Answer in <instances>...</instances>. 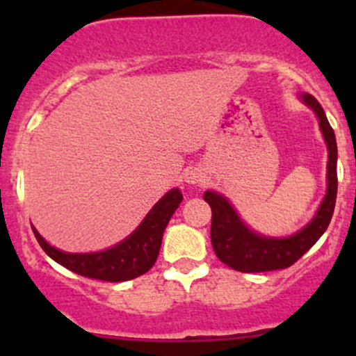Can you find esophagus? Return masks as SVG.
Here are the masks:
<instances>
[{
	"mask_svg": "<svg viewBox=\"0 0 356 356\" xmlns=\"http://www.w3.org/2000/svg\"><path fill=\"white\" fill-rule=\"evenodd\" d=\"M184 182H188L189 186H198L204 182V174L200 168H188L184 172Z\"/></svg>",
	"mask_w": 356,
	"mask_h": 356,
	"instance_id": "1",
	"label": "esophagus"
}]
</instances>
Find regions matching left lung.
Instances as JSON below:
<instances>
[{
  "label": "left lung",
  "instance_id": "8db88e82",
  "mask_svg": "<svg viewBox=\"0 0 356 356\" xmlns=\"http://www.w3.org/2000/svg\"><path fill=\"white\" fill-rule=\"evenodd\" d=\"M301 102L315 111L324 141L327 145V191L317 213L300 231L288 238H268L258 234L241 220L231 201L217 191H204L203 198L211 208L210 238L215 254L238 272H268L288 268L300 260L327 229L337 195V146L336 136L321 103L312 95H301Z\"/></svg>",
  "mask_w": 356,
  "mask_h": 356
}]
</instances>
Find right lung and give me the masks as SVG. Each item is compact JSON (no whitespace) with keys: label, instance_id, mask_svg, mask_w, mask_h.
I'll list each match as a JSON object with an SVG mask.
<instances>
[{"label":"right lung","instance_id":"1","mask_svg":"<svg viewBox=\"0 0 356 356\" xmlns=\"http://www.w3.org/2000/svg\"><path fill=\"white\" fill-rule=\"evenodd\" d=\"M181 201V191L170 189L163 198L156 201L155 207L148 211V215L143 218L132 234H129L118 245L108 250L95 251V253H67L49 245L35 231V227H32V231L44 253L68 270L89 279H99V281H131L146 274L155 265L165 227Z\"/></svg>","mask_w":356,"mask_h":356}]
</instances>
